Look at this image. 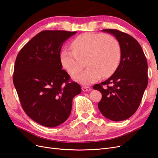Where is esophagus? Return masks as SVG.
Instances as JSON below:
<instances>
[{
	"instance_id": "1",
	"label": "esophagus",
	"mask_w": 158,
	"mask_h": 158,
	"mask_svg": "<svg viewBox=\"0 0 158 158\" xmlns=\"http://www.w3.org/2000/svg\"><path fill=\"white\" fill-rule=\"evenodd\" d=\"M81 89H82L83 91H89L91 90V88L88 86H83L81 87Z\"/></svg>"
}]
</instances>
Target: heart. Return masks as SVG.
<instances>
[{
    "mask_svg": "<svg viewBox=\"0 0 158 158\" xmlns=\"http://www.w3.org/2000/svg\"><path fill=\"white\" fill-rule=\"evenodd\" d=\"M73 50H63L60 54L62 66L74 75L82 70L74 80L83 85H90L102 74L108 77L117 68L121 60V47L118 40L104 34L85 33L78 36L72 43Z\"/></svg>",
    "mask_w": 158,
    "mask_h": 158,
    "instance_id": "b5f03b06",
    "label": "heart"
}]
</instances>
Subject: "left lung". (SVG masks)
Masks as SVG:
<instances>
[{
    "mask_svg": "<svg viewBox=\"0 0 158 158\" xmlns=\"http://www.w3.org/2000/svg\"><path fill=\"white\" fill-rule=\"evenodd\" d=\"M114 35L121 47V61L108 80L93 86L102 94L98 104L101 113L113 121L134 114L148 85V64L142 48L130 35L117 30H102ZM103 85L106 87L104 88Z\"/></svg>",
    "mask_w": 158,
    "mask_h": 158,
    "instance_id": "1",
    "label": "left lung"
}]
</instances>
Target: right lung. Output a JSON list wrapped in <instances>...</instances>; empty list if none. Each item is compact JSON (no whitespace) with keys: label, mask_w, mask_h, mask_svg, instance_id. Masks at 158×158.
<instances>
[{"label":"right lung","mask_w":158,"mask_h":158,"mask_svg":"<svg viewBox=\"0 0 158 158\" xmlns=\"http://www.w3.org/2000/svg\"><path fill=\"white\" fill-rule=\"evenodd\" d=\"M76 33L42 31L17 56L13 81L21 104L29 117L44 127L64 123L71 114L73 98L81 91L78 84L69 81L60 61L63 44Z\"/></svg>","instance_id":"add662e5"}]
</instances>
